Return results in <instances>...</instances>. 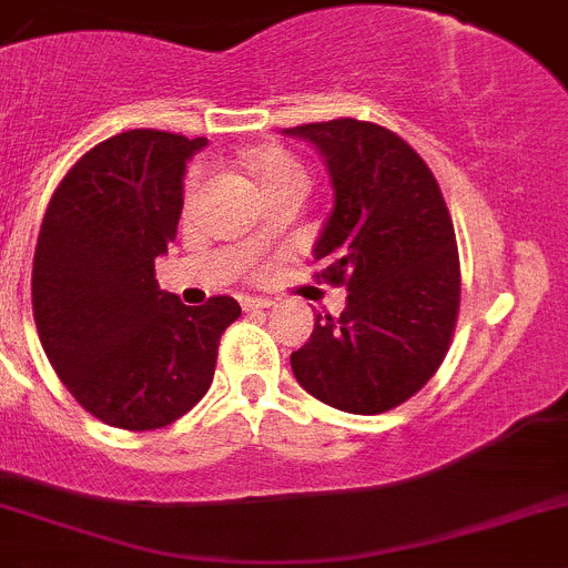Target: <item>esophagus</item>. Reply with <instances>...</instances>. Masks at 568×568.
<instances>
[{
    "label": "esophagus",
    "mask_w": 568,
    "mask_h": 568,
    "mask_svg": "<svg viewBox=\"0 0 568 568\" xmlns=\"http://www.w3.org/2000/svg\"><path fill=\"white\" fill-rule=\"evenodd\" d=\"M240 304H242V310H245V312H256V310H267V306H273V301L256 298V295H242Z\"/></svg>",
    "instance_id": "esophagus-1"
}]
</instances>
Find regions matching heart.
I'll use <instances>...</instances> for the list:
<instances>
[{
    "label": "heart",
    "instance_id": "obj_1",
    "mask_svg": "<svg viewBox=\"0 0 568 568\" xmlns=\"http://www.w3.org/2000/svg\"><path fill=\"white\" fill-rule=\"evenodd\" d=\"M247 170L256 175V181L262 183L264 194L267 197H275V194L284 192H306L310 186V175H306V166L295 159L290 150L275 148V144H267V148H256L245 155ZM200 181H203V166L194 164L192 170L186 172V200H192V194L197 192ZM267 231L258 229L253 234V242H264Z\"/></svg>",
    "mask_w": 568,
    "mask_h": 568
}]
</instances>
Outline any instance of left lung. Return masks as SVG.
<instances>
[{"label": "left lung", "instance_id": "obj_1", "mask_svg": "<svg viewBox=\"0 0 568 568\" xmlns=\"http://www.w3.org/2000/svg\"><path fill=\"white\" fill-rule=\"evenodd\" d=\"M323 155L334 206L312 256L345 287L339 317L317 315L290 365L328 407L376 415L440 368L460 306L455 225L435 175L404 139L359 119L287 128Z\"/></svg>", "mask_w": 568, "mask_h": 568}]
</instances>
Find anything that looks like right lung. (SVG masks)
<instances>
[{
	"mask_svg": "<svg viewBox=\"0 0 568 568\" xmlns=\"http://www.w3.org/2000/svg\"><path fill=\"white\" fill-rule=\"evenodd\" d=\"M206 139L128 131L91 148L52 194L36 258L32 315L52 368L94 418L161 429L206 396L229 295L186 306L155 281L175 240L186 161Z\"/></svg>",
	"mask_w": 568,
	"mask_h": 568,
	"instance_id": "1",
	"label": "right lung"
}]
</instances>
